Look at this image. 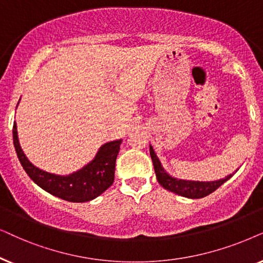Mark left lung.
Returning <instances> with one entry per match:
<instances>
[{"label": "left lung", "mask_w": 263, "mask_h": 263, "mask_svg": "<svg viewBox=\"0 0 263 263\" xmlns=\"http://www.w3.org/2000/svg\"><path fill=\"white\" fill-rule=\"evenodd\" d=\"M150 156H152L154 170H155L157 181L162 187L166 190L174 192V194L183 196V197L187 198H202L208 196L212 192H214L216 189L221 186V185L230 179L233 174H230L223 178V179L214 180V181H196V180H184L178 179L170 176L161 164L159 157H157L155 150L150 145Z\"/></svg>", "instance_id": "8db88e82"}]
</instances>
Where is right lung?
<instances>
[{
	"label": "right lung",
	"mask_w": 263,
	"mask_h": 263,
	"mask_svg": "<svg viewBox=\"0 0 263 263\" xmlns=\"http://www.w3.org/2000/svg\"><path fill=\"white\" fill-rule=\"evenodd\" d=\"M13 143L23 168L38 186L65 201L79 203L99 197L113 184L115 161L121 139L104 143L92 161L67 176L45 172L30 162L20 146L15 121L13 125Z\"/></svg>",
	"instance_id": "obj_1"
}]
</instances>
